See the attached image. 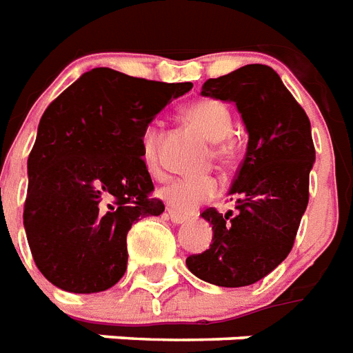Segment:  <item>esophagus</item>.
Segmentation results:
<instances>
[{"mask_svg":"<svg viewBox=\"0 0 353 353\" xmlns=\"http://www.w3.org/2000/svg\"><path fill=\"white\" fill-rule=\"evenodd\" d=\"M167 217H169V219H171L174 225H182L188 221L186 216H180V214H176L174 210H167Z\"/></svg>","mask_w":353,"mask_h":353,"instance_id":"obj_1","label":"esophagus"}]
</instances>
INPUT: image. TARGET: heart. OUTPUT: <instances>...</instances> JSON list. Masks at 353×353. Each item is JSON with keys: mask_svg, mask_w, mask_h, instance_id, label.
Instances as JSON below:
<instances>
[{"mask_svg": "<svg viewBox=\"0 0 353 353\" xmlns=\"http://www.w3.org/2000/svg\"><path fill=\"white\" fill-rule=\"evenodd\" d=\"M184 119L206 137L210 143H217L216 156L221 160L230 158V148L221 145L225 137L230 134V113L227 105L219 100H197L184 110ZM156 143H158V130L156 126H147L141 136V160L148 173H158V156H156ZM219 193V184L212 176H179L167 180L158 190V197L165 203L171 210L180 214H190L197 210Z\"/></svg>", "mask_w": 353, "mask_h": 353, "instance_id": "1", "label": "heart"}]
</instances>
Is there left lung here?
<instances>
[{"label":"left lung","instance_id":"1","mask_svg":"<svg viewBox=\"0 0 353 353\" xmlns=\"http://www.w3.org/2000/svg\"><path fill=\"white\" fill-rule=\"evenodd\" d=\"M201 94L236 105L249 139L229 192L236 210L201 214L212 225V243L188 256L186 266L210 285L248 287L279 266L294 245L316 160L311 123L266 65H245L208 79Z\"/></svg>","mask_w":353,"mask_h":353}]
</instances>
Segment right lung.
Masks as SVG:
<instances>
[{"label": "right lung", "instance_id": "1", "mask_svg": "<svg viewBox=\"0 0 353 353\" xmlns=\"http://www.w3.org/2000/svg\"><path fill=\"white\" fill-rule=\"evenodd\" d=\"M193 83L132 78L111 68L81 74L44 111L28 158L23 229L37 268L74 294L108 290L126 272V234L160 216L141 136Z\"/></svg>", "mask_w": 353, "mask_h": 353}]
</instances>
